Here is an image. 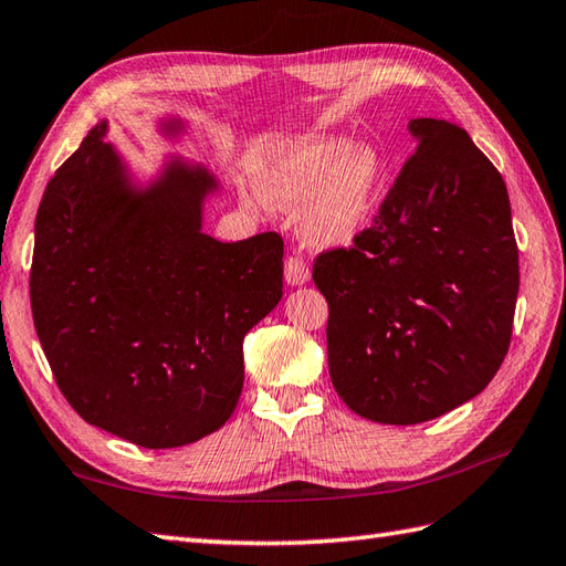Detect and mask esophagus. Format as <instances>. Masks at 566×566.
<instances>
[{
  "label": "esophagus",
  "mask_w": 566,
  "mask_h": 566,
  "mask_svg": "<svg viewBox=\"0 0 566 566\" xmlns=\"http://www.w3.org/2000/svg\"><path fill=\"white\" fill-rule=\"evenodd\" d=\"M284 280L292 286L306 284L311 280V270L306 265V260L301 255H289L284 262Z\"/></svg>",
  "instance_id": "34e87169"
}]
</instances>
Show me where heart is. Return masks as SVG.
Instances as JSON below:
<instances>
[{
	"mask_svg": "<svg viewBox=\"0 0 566 566\" xmlns=\"http://www.w3.org/2000/svg\"><path fill=\"white\" fill-rule=\"evenodd\" d=\"M380 156L343 137H313L270 166L260 178L265 202L301 212V233L313 245H343L371 221Z\"/></svg>",
	"mask_w": 566,
	"mask_h": 566,
	"instance_id": "heart-1",
	"label": "heart"
}]
</instances>
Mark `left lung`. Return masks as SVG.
Instances as JSON below:
<instances>
[{"mask_svg":"<svg viewBox=\"0 0 566 566\" xmlns=\"http://www.w3.org/2000/svg\"><path fill=\"white\" fill-rule=\"evenodd\" d=\"M417 149L369 229L313 260L327 366L352 412L419 424L488 388L518 296L504 178L463 127L415 117Z\"/></svg>","mask_w":566,"mask_h":566,"instance_id":"8db88e82","label":"left lung"}]
</instances>
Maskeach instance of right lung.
<instances>
[{"label":"right lung","instance_id":"right-lung-1","mask_svg":"<svg viewBox=\"0 0 566 566\" xmlns=\"http://www.w3.org/2000/svg\"><path fill=\"white\" fill-rule=\"evenodd\" d=\"M98 123L50 178L35 217L31 308L62 396L142 449L223 427L243 388V337L280 304L284 241L202 233L217 180L168 164L147 190Z\"/></svg>","mask_w":566,"mask_h":566}]
</instances>
